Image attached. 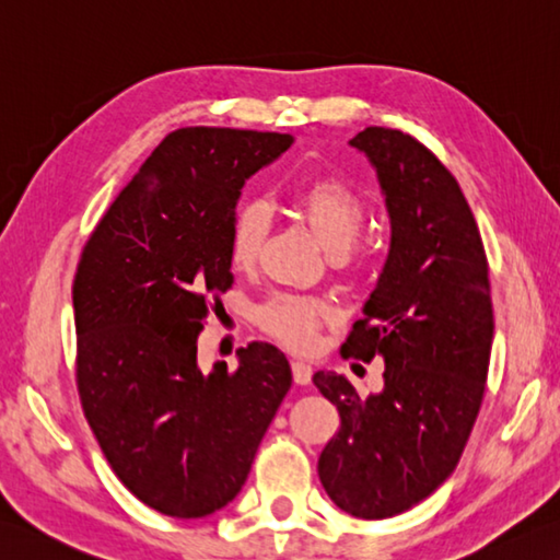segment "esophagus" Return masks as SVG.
I'll return each instance as SVG.
<instances>
[{
    "mask_svg": "<svg viewBox=\"0 0 560 560\" xmlns=\"http://www.w3.org/2000/svg\"><path fill=\"white\" fill-rule=\"evenodd\" d=\"M291 369H293V381L299 383V386H308L313 378V366L305 364V361H301V359H295Z\"/></svg>",
    "mask_w": 560,
    "mask_h": 560,
    "instance_id": "esophagus-1",
    "label": "esophagus"
}]
</instances>
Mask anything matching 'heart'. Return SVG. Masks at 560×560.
<instances>
[{
	"label": "heart",
	"mask_w": 560,
	"mask_h": 560,
	"mask_svg": "<svg viewBox=\"0 0 560 560\" xmlns=\"http://www.w3.org/2000/svg\"><path fill=\"white\" fill-rule=\"evenodd\" d=\"M295 208L308 223L313 235L330 255H342L352 247L364 225L366 208L352 186L339 179H315L295 194ZM269 233V208L257 199L237 206L230 230V259L237 269H249L259 259ZM332 308L325 299L299 293H273L259 305V323L269 335L293 349H308L315 342L317 327L330 317Z\"/></svg>",
	"instance_id": "b5f03b06"
}]
</instances>
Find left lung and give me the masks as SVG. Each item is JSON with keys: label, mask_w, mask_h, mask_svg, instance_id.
<instances>
[{"label": "left lung", "mask_w": 560, "mask_h": 560, "mask_svg": "<svg viewBox=\"0 0 560 560\" xmlns=\"http://www.w3.org/2000/svg\"><path fill=\"white\" fill-rule=\"evenodd\" d=\"M349 145L376 172L390 245L342 352L386 369L369 396L342 374L315 371L342 418L317 476L339 510L386 520L454 474L483 400L495 323L483 240L444 164L390 128L361 130Z\"/></svg>", "instance_id": "8db88e82"}]
</instances>
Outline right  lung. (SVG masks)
Instances as JSON below:
<instances>
[{
    "label": "right lung",
    "instance_id": "obj_1",
    "mask_svg": "<svg viewBox=\"0 0 560 560\" xmlns=\"http://www.w3.org/2000/svg\"><path fill=\"white\" fill-rule=\"evenodd\" d=\"M291 133L179 128L142 162L86 240L74 273L77 388L98 446L133 495L196 520L243 490L291 388L279 347L199 366L206 305L233 283L230 230L245 182Z\"/></svg>",
    "mask_w": 560,
    "mask_h": 560
}]
</instances>
